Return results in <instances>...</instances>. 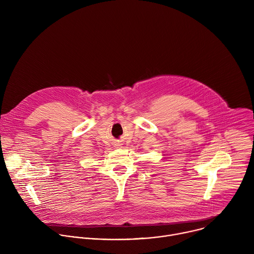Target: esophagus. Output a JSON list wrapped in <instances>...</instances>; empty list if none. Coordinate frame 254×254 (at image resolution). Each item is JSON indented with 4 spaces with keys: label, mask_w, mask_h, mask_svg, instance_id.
<instances>
[{
    "label": "esophagus",
    "mask_w": 254,
    "mask_h": 254,
    "mask_svg": "<svg viewBox=\"0 0 254 254\" xmlns=\"http://www.w3.org/2000/svg\"><path fill=\"white\" fill-rule=\"evenodd\" d=\"M117 148H121V144H117Z\"/></svg>",
    "instance_id": "esophagus-1"
}]
</instances>
